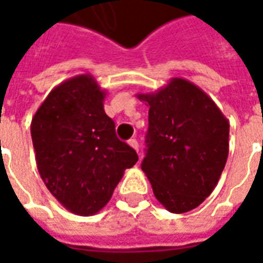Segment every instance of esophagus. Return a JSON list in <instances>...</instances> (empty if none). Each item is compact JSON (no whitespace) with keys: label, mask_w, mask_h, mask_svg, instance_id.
<instances>
[{"label":"esophagus","mask_w":263,"mask_h":263,"mask_svg":"<svg viewBox=\"0 0 263 263\" xmlns=\"http://www.w3.org/2000/svg\"><path fill=\"white\" fill-rule=\"evenodd\" d=\"M128 143H129V146H131V148H134L138 152V148H139V146H138L137 139H129V141H128Z\"/></svg>","instance_id":"34e87169"}]
</instances>
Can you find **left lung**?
Returning <instances> with one entry per match:
<instances>
[{"label":"left lung","mask_w":263,"mask_h":263,"mask_svg":"<svg viewBox=\"0 0 263 263\" xmlns=\"http://www.w3.org/2000/svg\"><path fill=\"white\" fill-rule=\"evenodd\" d=\"M137 97L149 107L148 149L141 167L167 211L187 213L220 180L228 158L230 122L200 87L180 77Z\"/></svg>","instance_id":"left-lung-1"}]
</instances>
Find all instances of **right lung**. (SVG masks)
Returning a JSON list of instances; mask_svg holds the SVG:
<instances>
[{
	"label": "right lung",
	"instance_id": "obj_1",
	"mask_svg": "<svg viewBox=\"0 0 263 263\" xmlns=\"http://www.w3.org/2000/svg\"><path fill=\"white\" fill-rule=\"evenodd\" d=\"M105 91L91 74H79L49 92L33 115L31 135L43 183L73 214L98 213L138 162L115 135L104 111Z\"/></svg>",
	"mask_w": 263,
	"mask_h": 263
}]
</instances>
